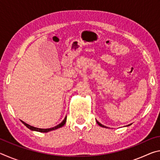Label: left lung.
Masks as SVG:
<instances>
[{"instance_id": "obj_1", "label": "left lung", "mask_w": 160, "mask_h": 160, "mask_svg": "<svg viewBox=\"0 0 160 160\" xmlns=\"http://www.w3.org/2000/svg\"><path fill=\"white\" fill-rule=\"evenodd\" d=\"M96 121H97V124H98L99 126H101V127H103V128H107L106 126H104V125H102V124L100 123L99 122V121H97V120H96ZM131 124H129V125H128V126H131Z\"/></svg>"}]
</instances>
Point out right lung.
<instances>
[{"mask_svg":"<svg viewBox=\"0 0 160 160\" xmlns=\"http://www.w3.org/2000/svg\"><path fill=\"white\" fill-rule=\"evenodd\" d=\"M66 118H67V117L66 116V117H65V118L63 119V121H62V122H61V123H59L58 125L54 126V127H53V128H46V129H44V128H36V127L32 126H30V125H29V124L25 123V122H24V121H22V120H20V121H21V122L24 124V125H25L26 127H28V128L29 129H30L31 131H37V132H49V131H53V130H56V129H58V128H61V127H63V126L65 125V123H66Z\"/></svg>","mask_w":160,"mask_h":160,"instance_id":"obj_1","label":"right lung"}]
</instances>
